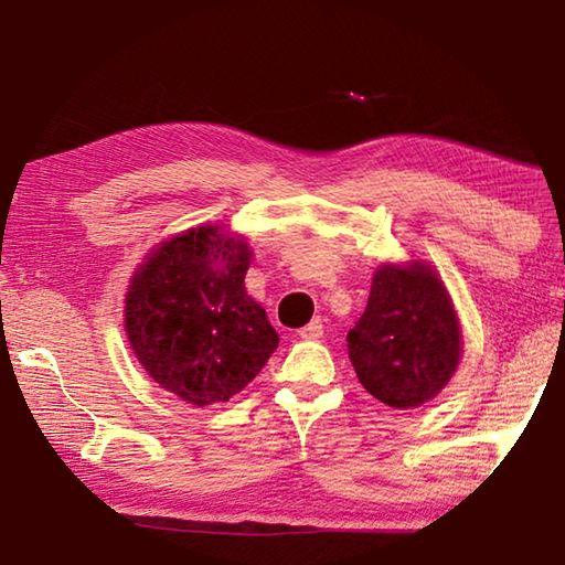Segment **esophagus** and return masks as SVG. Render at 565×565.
<instances>
[{
	"instance_id": "34e87169",
	"label": "esophagus",
	"mask_w": 565,
	"mask_h": 565,
	"mask_svg": "<svg viewBox=\"0 0 565 565\" xmlns=\"http://www.w3.org/2000/svg\"><path fill=\"white\" fill-rule=\"evenodd\" d=\"M298 335H301L303 340H318V338H323V320L313 318L311 323H308L306 328L298 330Z\"/></svg>"
}]
</instances>
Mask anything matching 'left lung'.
<instances>
[{"mask_svg": "<svg viewBox=\"0 0 565 565\" xmlns=\"http://www.w3.org/2000/svg\"><path fill=\"white\" fill-rule=\"evenodd\" d=\"M348 352L382 404L404 412L436 399L462 358L460 318L440 274L424 259L380 264Z\"/></svg>", "mask_w": 565, "mask_h": 565, "instance_id": "8db88e82", "label": "left lung"}]
</instances>
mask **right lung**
Wrapping results in <instances>:
<instances>
[{"label":"right lung","mask_w":565,"mask_h":565,"mask_svg":"<svg viewBox=\"0 0 565 565\" xmlns=\"http://www.w3.org/2000/svg\"><path fill=\"white\" fill-rule=\"evenodd\" d=\"M249 242L198 225L159 242L131 274L125 333L161 390L193 406L227 402L257 377L279 335L245 289Z\"/></svg>","instance_id":"obj_1"}]
</instances>
